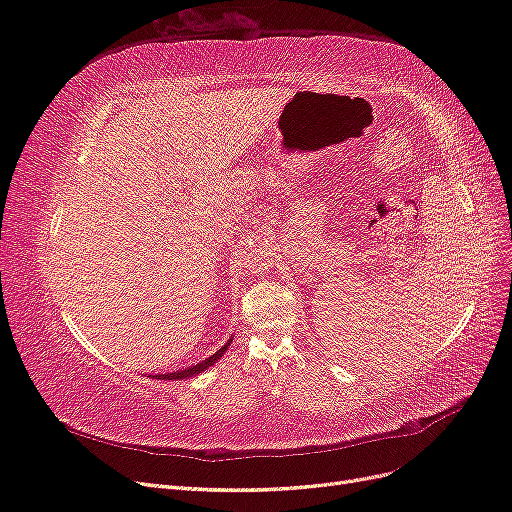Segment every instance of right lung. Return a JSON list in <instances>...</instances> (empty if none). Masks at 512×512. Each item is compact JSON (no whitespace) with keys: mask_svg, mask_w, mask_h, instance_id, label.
I'll list each match as a JSON object with an SVG mask.
<instances>
[{"mask_svg":"<svg viewBox=\"0 0 512 512\" xmlns=\"http://www.w3.org/2000/svg\"><path fill=\"white\" fill-rule=\"evenodd\" d=\"M230 342H232V339H228V342H226L218 352L211 354L209 359H205V361H200V363H196V365H192V367H188V369H177V371H173V374H158L156 378H158V380H183V378H192V376H196V374H203V371L209 369L215 361L220 359V356H224V352L228 350Z\"/></svg>","mask_w":512,"mask_h":512,"instance_id":"1","label":"right lung"}]
</instances>
